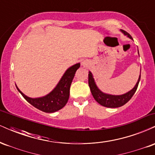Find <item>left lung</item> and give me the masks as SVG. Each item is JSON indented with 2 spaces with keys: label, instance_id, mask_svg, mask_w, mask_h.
Wrapping results in <instances>:
<instances>
[{
  "label": "left lung",
  "instance_id": "8db88e82",
  "mask_svg": "<svg viewBox=\"0 0 155 155\" xmlns=\"http://www.w3.org/2000/svg\"><path fill=\"white\" fill-rule=\"evenodd\" d=\"M122 33L124 35H127L130 38L133 39L132 36L129 34L127 32L122 31ZM140 79V75L138 78V82L136 83V86L134 87V88L132 89L130 91H129L127 93L124 94V95H108V94L104 93L99 90L98 88L96 86L95 81H94L93 76L92 75L91 72H89L88 74V84L89 86H90V91L92 92V95L93 96V97L95 98V100L99 104H101V106H105V107L108 108H117L120 107V106H123L125 104H127L128 101L130 100L131 97H133V95L136 92L137 88H138V84H139Z\"/></svg>",
  "mask_w": 155,
  "mask_h": 155
}]
</instances>
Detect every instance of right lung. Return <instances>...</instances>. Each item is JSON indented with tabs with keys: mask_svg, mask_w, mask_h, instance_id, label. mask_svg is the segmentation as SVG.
<instances>
[{
	"mask_svg": "<svg viewBox=\"0 0 155 155\" xmlns=\"http://www.w3.org/2000/svg\"><path fill=\"white\" fill-rule=\"evenodd\" d=\"M80 67V63L73 65L65 71L59 83L54 90L47 95L38 98H31L25 95L18 87L21 95L29 104L46 113H53L61 109L65 106L70 95V87L75 76L76 71Z\"/></svg>",
	"mask_w": 155,
	"mask_h": 155,
	"instance_id": "1",
	"label": "right lung"
}]
</instances>
